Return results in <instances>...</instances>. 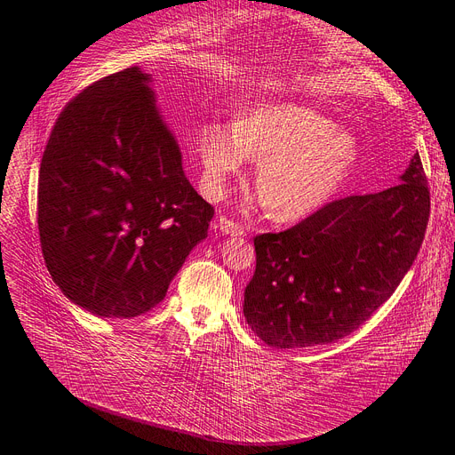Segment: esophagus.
<instances>
[{
    "mask_svg": "<svg viewBox=\"0 0 455 455\" xmlns=\"http://www.w3.org/2000/svg\"><path fill=\"white\" fill-rule=\"evenodd\" d=\"M219 229H220L224 235H229V236H243V235L246 233L244 228H243L239 222H233V220L226 219V216H220Z\"/></svg>",
    "mask_w": 455,
    "mask_h": 455,
    "instance_id": "34e87169",
    "label": "esophagus"
}]
</instances>
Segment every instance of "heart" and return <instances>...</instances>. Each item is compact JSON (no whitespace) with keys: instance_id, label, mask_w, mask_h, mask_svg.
Returning a JSON list of instances; mask_svg holds the SVG:
<instances>
[{"instance_id":"b5f03b06","label":"heart","mask_w":455,"mask_h":455,"mask_svg":"<svg viewBox=\"0 0 455 455\" xmlns=\"http://www.w3.org/2000/svg\"><path fill=\"white\" fill-rule=\"evenodd\" d=\"M196 154L202 185L220 198L248 159L259 161L255 183L277 222H296L326 205L359 161L354 135L309 107L289 101L257 103L235 124L202 125Z\"/></svg>"}]
</instances>
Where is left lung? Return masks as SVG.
I'll list each match as a JSON object with an SVG mask.
<instances>
[{
    "instance_id": "left-lung-1",
    "label": "left lung",
    "mask_w": 455,
    "mask_h": 455,
    "mask_svg": "<svg viewBox=\"0 0 455 455\" xmlns=\"http://www.w3.org/2000/svg\"><path fill=\"white\" fill-rule=\"evenodd\" d=\"M427 219L429 190L415 154L396 187L335 200L287 231L257 235L244 291L251 331L275 348L350 335L400 285Z\"/></svg>"
}]
</instances>
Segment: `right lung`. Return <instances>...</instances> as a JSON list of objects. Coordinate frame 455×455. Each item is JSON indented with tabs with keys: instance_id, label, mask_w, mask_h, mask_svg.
Wrapping results in <instances>:
<instances>
[{
	"instance_id": "1",
	"label": "right lung",
	"mask_w": 455,
	"mask_h": 455,
	"mask_svg": "<svg viewBox=\"0 0 455 455\" xmlns=\"http://www.w3.org/2000/svg\"><path fill=\"white\" fill-rule=\"evenodd\" d=\"M139 67L107 76L59 115L38 174V233L55 285L107 318L156 307L214 209Z\"/></svg>"
}]
</instances>
